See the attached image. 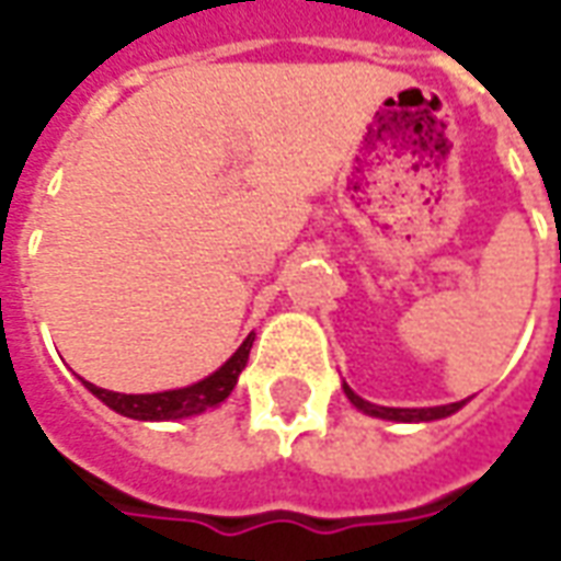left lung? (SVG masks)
<instances>
[{
  "mask_svg": "<svg viewBox=\"0 0 561 561\" xmlns=\"http://www.w3.org/2000/svg\"><path fill=\"white\" fill-rule=\"evenodd\" d=\"M342 390L348 393V400H352L360 412L373 414V417H385V421H402V423L438 421V417H447V414L459 412V409L466 405V400H462V402H450V405H435V409H388V405H373V402L360 400L348 385H342Z\"/></svg>",
  "mask_w": 561,
  "mask_h": 561,
  "instance_id": "left-lung-1",
  "label": "left lung"
}]
</instances>
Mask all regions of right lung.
Listing matches in <instances>:
<instances>
[{
  "instance_id": "right-lung-1",
  "label": "right lung",
  "mask_w": 561,
  "mask_h": 561,
  "mask_svg": "<svg viewBox=\"0 0 561 561\" xmlns=\"http://www.w3.org/2000/svg\"><path fill=\"white\" fill-rule=\"evenodd\" d=\"M252 342H255V333L245 336V342L231 354L228 364L219 366L213 376H207L204 381H197L192 388L164 390V393H114V390L95 388L90 381H83V385H87L104 405H111L114 412L126 414V417H135V421H180V417L207 412L213 405H219V402L228 400V393L233 390L237 378L243 373L245 360H249Z\"/></svg>"
}]
</instances>
